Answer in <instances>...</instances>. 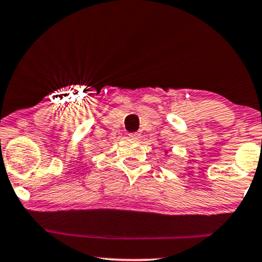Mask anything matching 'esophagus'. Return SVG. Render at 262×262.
<instances>
[{
    "label": "esophagus",
    "instance_id": "esophagus-1",
    "mask_svg": "<svg viewBox=\"0 0 262 262\" xmlns=\"http://www.w3.org/2000/svg\"><path fill=\"white\" fill-rule=\"evenodd\" d=\"M140 136H141L140 133H130V134H129V138L132 140H135V141H138V140L140 139Z\"/></svg>",
    "mask_w": 262,
    "mask_h": 262
}]
</instances>
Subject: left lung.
<instances>
[{
  "mask_svg": "<svg viewBox=\"0 0 262 262\" xmlns=\"http://www.w3.org/2000/svg\"><path fill=\"white\" fill-rule=\"evenodd\" d=\"M165 153H167V150H165Z\"/></svg>",
  "mask_w": 262,
  "mask_h": 262,
  "instance_id": "left-lung-1",
  "label": "left lung"
}]
</instances>
